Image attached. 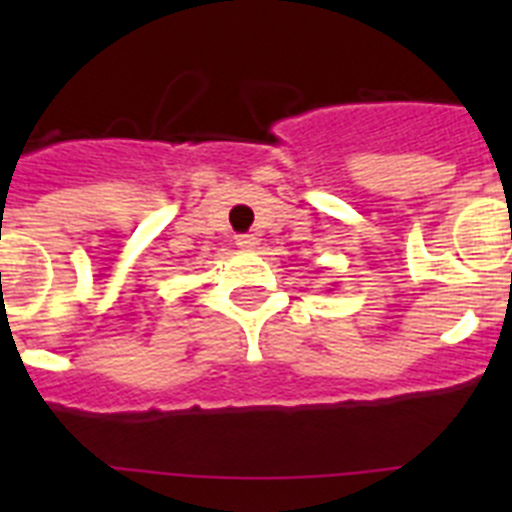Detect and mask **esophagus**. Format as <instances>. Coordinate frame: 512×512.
Instances as JSON below:
<instances>
[{
    "label": "esophagus",
    "instance_id": "obj_1",
    "mask_svg": "<svg viewBox=\"0 0 512 512\" xmlns=\"http://www.w3.org/2000/svg\"><path fill=\"white\" fill-rule=\"evenodd\" d=\"M235 246H238V248H253V246H256V235H251V233L235 235Z\"/></svg>",
    "mask_w": 512,
    "mask_h": 512
}]
</instances>
